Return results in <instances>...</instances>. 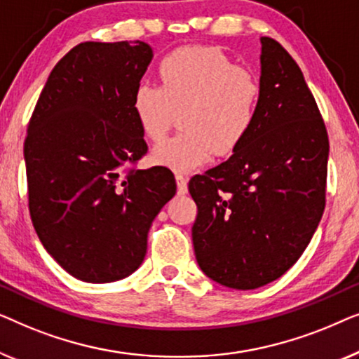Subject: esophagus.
Instances as JSON below:
<instances>
[{
  "label": "esophagus",
  "instance_id": "34e87169",
  "mask_svg": "<svg viewBox=\"0 0 359 359\" xmlns=\"http://www.w3.org/2000/svg\"><path fill=\"white\" fill-rule=\"evenodd\" d=\"M175 182H177L179 195H185L187 194V184H189V179H187L185 175L177 174V175H175Z\"/></svg>",
  "mask_w": 359,
  "mask_h": 359
}]
</instances>
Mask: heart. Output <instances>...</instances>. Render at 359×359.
Masks as SVG:
<instances>
[{"instance_id":"1","label":"heart","mask_w":359,"mask_h":359,"mask_svg":"<svg viewBox=\"0 0 359 359\" xmlns=\"http://www.w3.org/2000/svg\"><path fill=\"white\" fill-rule=\"evenodd\" d=\"M163 86L141 81L133 112L143 133L159 141L182 112L180 135L151 151L156 165L187 172L213 154L228 156L250 133L257 118L260 86L218 48L184 47L159 65Z\"/></svg>"}]
</instances>
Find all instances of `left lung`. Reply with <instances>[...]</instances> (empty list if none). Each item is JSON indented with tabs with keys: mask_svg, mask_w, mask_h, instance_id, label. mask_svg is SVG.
<instances>
[{
	"mask_svg": "<svg viewBox=\"0 0 359 359\" xmlns=\"http://www.w3.org/2000/svg\"><path fill=\"white\" fill-rule=\"evenodd\" d=\"M260 43L254 127L228 161L189 184L196 262L232 290H255L290 270L325 208L324 120L291 55L270 37Z\"/></svg>",
	"mask_w": 359,
	"mask_h": 359,
	"instance_id": "8db88e82",
	"label": "left lung"
}]
</instances>
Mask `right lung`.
<instances>
[{
    "label": "right lung",
    "instance_id": "add662e5",
    "mask_svg": "<svg viewBox=\"0 0 359 359\" xmlns=\"http://www.w3.org/2000/svg\"><path fill=\"white\" fill-rule=\"evenodd\" d=\"M153 57L141 40L79 43L52 69L29 122L30 218L45 250L81 281L133 273L177 190L168 168H128L148 151L133 94Z\"/></svg>",
    "mask_w": 359,
    "mask_h": 359
}]
</instances>
